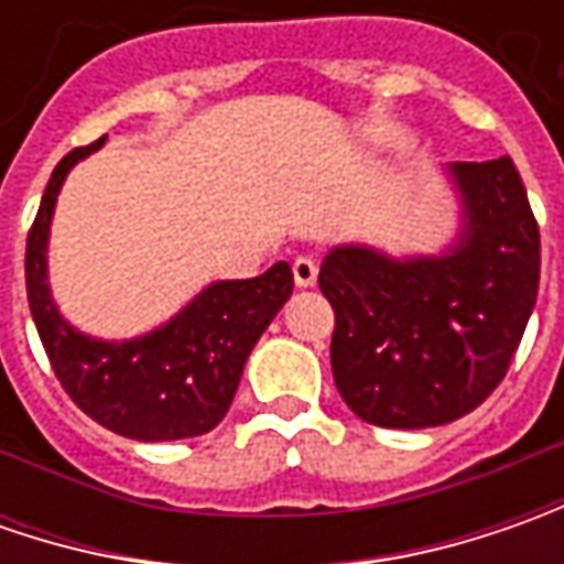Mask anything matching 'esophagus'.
I'll use <instances>...</instances> for the list:
<instances>
[{
  "instance_id": "1",
  "label": "esophagus",
  "mask_w": 564,
  "mask_h": 564,
  "mask_svg": "<svg viewBox=\"0 0 564 564\" xmlns=\"http://www.w3.org/2000/svg\"><path fill=\"white\" fill-rule=\"evenodd\" d=\"M292 272H294V285L297 289H311L316 285V260L314 257H297L292 263Z\"/></svg>"
}]
</instances>
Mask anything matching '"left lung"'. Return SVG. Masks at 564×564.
<instances>
[{
  "label": "left lung",
  "mask_w": 564,
  "mask_h": 564,
  "mask_svg": "<svg viewBox=\"0 0 564 564\" xmlns=\"http://www.w3.org/2000/svg\"><path fill=\"white\" fill-rule=\"evenodd\" d=\"M448 175L465 209L448 253L392 260L345 245L319 267L338 395L389 430L452 423L487 401L536 304L540 228L514 163H455Z\"/></svg>",
  "instance_id": "1"
}]
</instances>
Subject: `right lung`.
Segmentation results:
<instances>
[{"instance_id": "right-lung-1", "label": "right lung", "mask_w": 564, "mask_h": 564, "mask_svg": "<svg viewBox=\"0 0 564 564\" xmlns=\"http://www.w3.org/2000/svg\"><path fill=\"white\" fill-rule=\"evenodd\" d=\"M99 143L77 147L53 169L28 235V301L46 358L77 408L106 430L169 443L209 433L226 417L250 348L292 297L289 263L257 279L213 282L175 319L131 341H99L62 319L46 285V241L68 169Z\"/></svg>"}]
</instances>
